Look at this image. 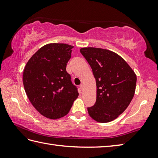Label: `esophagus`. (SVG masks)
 <instances>
[{"label": "esophagus", "mask_w": 158, "mask_h": 158, "mask_svg": "<svg viewBox=\"0 0 158 158\" xmlns=\"http://www.w3.org/2000/svg\"><path fill=\"white\" fill-rule=\"evenodd\" d=\"M83 87H84V85H83V84H81V85H80V88H81V90L83 89Z\"/></svg>", "instance_id": "1"}]
</instances>
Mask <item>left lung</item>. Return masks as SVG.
Here are the masks:
<instances>
[{"label": "left lung", "mask_w": 158, "mask_h": 158, "mask_svg": "<svg viewBox=\"0 0 158 158\" xmlns=\"http://www.w3.org/2000/svg\"><path fill=\"white\" fill-rule=\"evenodd\" d=\"M80 52L91 66L96 83V103L88 108L89 115L100 123L111 122L132 101L136 74L122 57L110 50L84 48Z\"/></svg>", "instance_id": "left-lung-1"}]
</instances>
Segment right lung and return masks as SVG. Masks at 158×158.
<instances>
[{"label": "right lung", "instance_id": "add662e5", "mask_svg": "<svg viewBox=\"0 0 158 158\" xmlns=\"http://www.w3.org/2000/svg\"><path fill=\"white\" fill-rule=\"evenodd\" d=\"M73 48L64 43L47 44L30 58L23 70L26 95L47 118L56 119L67 115L79 96L66 70Z\"/></svg>", "mask_w": 158, "mask_h": 158}]
</instances>
